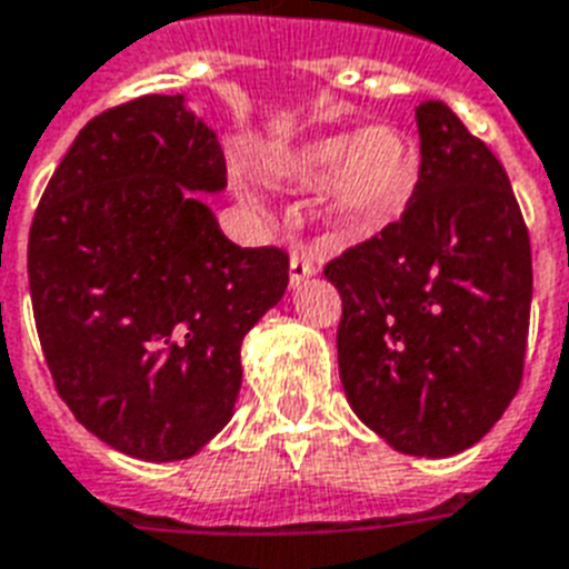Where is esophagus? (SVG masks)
Masks as SVG:
<instances>
[{
  "mask_svg": "<svg viewBox=\"0 0 569 569\" xmlns=\"http://www.w3.org/2000/svg\"><path fill=\"white\" fill-rule=\"evenodd\" d=\"M316 271H319V266H316V259L307 250H292L289 253V283H303V280L316 277Z\"/></svg>",
  "mask_w": 569,
  "mask_h": 569,
  "instance_id": "esophagus-1",
  "label": "esophagus"
}]
</instances>
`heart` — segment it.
Wrapping results in <instances>:
<instances>
[{"label": "heart", "instance_id": "heart-1", "mask_svg": "<svg viewBox=\"0 0 569 569\" xmlns=\"http://www.w3.org/2000/svg\"><path fill=\"white\" fill-rule=\"evenodd\" d=\"M274 172L298 188L328 190V206L358 229L393 223L418 193L423 154L409 130L390 121L313 137L274 160ZM238 193L256 202L250 188Z\"/></svg>", "mask_w": 569, "mask_h": 569}]
</instances>
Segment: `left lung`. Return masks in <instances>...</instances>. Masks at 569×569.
Masks as SVG:
<instances>
[{
    "instance_id": "left-lung-1",
    "label": "left lung",
    "mask_w": 569,
    "mask_h": 569,
    "mask_svg": "<svg viewBox=\"0 0 569 569\" xmlns=\"http://www.w3.org/2000/svg\"><path fill=\"white\" fill-rule=\"evenodd\" d=\"M423 172L409 208L325 266L342 298L346 400L409 457L487 436L522 381L531 244L501 160L441 101L415 110Z\"/></svg>"
}]
</instances>
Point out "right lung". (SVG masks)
Instances as JSON below:
<instances>
[{
  "label": "right lung",
  "instance_id": "1",
  "mask_svg": "<svg viewBox=\"0 0 569 569\" xmlns=\"http://www.w3.org/2000/svg\"><path fill=\"white\" fill-rule=\"evenodd\" d=\"M227 188L217 133L184 94L94 116L29 232V292L56 390L82 427L146 462L227 427L241 340L280 303L289 256L238 247L197 193Z\"/></svg>",
  "mask_w": 569,
  "mask_h": 569
}]
</instances>
